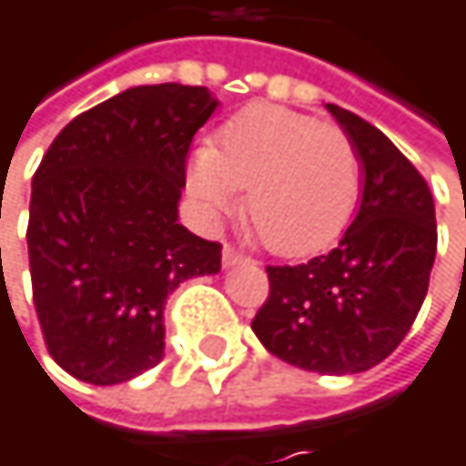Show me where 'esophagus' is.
<instances>
[{
  "label": "esophagus",
  "mask_w": 466,
  "mask_h": 466,
  "mask_svg": "<svg viewBox=\"0 0 466 466\" xmlns=\"http://www.w3.org/2000/svg\"><path fill=\"white\" fill-rule=\"evenodd\" d=\"M221 261H224V267H237V264H242V261H245V256H242L239 250H234L232 245H227V248H224V253H221Z\"/></svg>",
  "instance_id": "1"
}]
</instances>
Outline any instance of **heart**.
<instances>
[{"label": "heart", "mask_w": 466, "mask_h": 466, "mask_svg": "<svg viewBox=\"0 0 466 466\" xmlns=\"http://www.w3.org/2000/svg\"><path fill=\"white\" fill-rule=\"evenodd\" d=\"M245 188V218L278 256H308L348 227L361 161L334 124L258 102L232 116L188 164V191L208 218L229 213Z\"/></svg>", "instance_id": "b5f03b06"}]
</instances>
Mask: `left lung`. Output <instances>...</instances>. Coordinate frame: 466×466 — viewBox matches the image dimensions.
I'll return each instance as SVG.
<instances>
[{
    "label": "left lung",
    "instance_id": "obj_1",
    "mask_svg": "<svg viewBox=\"0 0 466 466\" xmlns=\"http://www.w3.org/2000/svg\"><path fill=\"white\" fill-rule=\"evenodd\" d=\"M361 161V205L324 256L267 267L269 297L250 329L302 370L353 375L380 364L419 316L437 253L434 199L419 169L380 129L326 105Z\"/></svg>",
    "mask_w": 466,
    "mask_h": 466
}]
</instances>
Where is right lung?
Listing matches in <instances>:
<instances>
[{
	"label": "right lung",
	"instance_id": "add662e5",
	"mask_svg": "<svg viewBox=\"0 0 466 466\" xmlns=\"http://www.w3.org/2000/svg\"><path fill=\"white\" fill-rule=\"evenodd\" d=\"M218 99L158 83L72 118L29 202L32 294L47 353L72 378L116 386L164 356V302L221 269V245L177 224L186 156Z\"/></svg>",
	"mask_w": 466,
	"mask_h": 466
}]
</instances>
